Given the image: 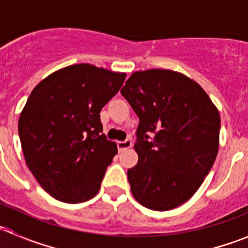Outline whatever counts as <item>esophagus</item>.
I'll return each instance as SVG.
<instances>
[{
  "label": "esophagus",
  "instance_id": "esophagus-1",
  "mask_svg": "<svg viewBox=\"0 0 248 248\" xmlns=\"http://www.w3.org/2000/svg\"><path fill=\"white\" fill-rule=\"evenodd\" d=\"M132 146V141L131 140H124V141H117V150L119 152H122L124 150L129 149Z\"/></svg>",
  "mask_w": 248,
  "mask_h": 248
}]
</instances>
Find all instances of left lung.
Instances as JSON below:
<instances>
[{
	"label": "left lung",
	"mask_w": 248,
	"mask_h": 248,
	"mask_svg": "<svg viewBox=\"0 0 248 248\" xmlns=\"http://www.w3.org/2000/svg\"><path fill=\"white\" fill-rule=\"evenodd\" d=\"M121 93L139 117L138 163L127 171L132 194L147 209H175L192 198L214 166L218 109L198 82L170 69L134 72Z\"/></svg>",
	"instance_id": "left-lung-1"
}]
</instances>
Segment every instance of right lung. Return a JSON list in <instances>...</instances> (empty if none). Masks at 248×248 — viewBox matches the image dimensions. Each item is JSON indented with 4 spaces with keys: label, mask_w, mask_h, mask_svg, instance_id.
I'll use <instances>...</instances> for the list:
<instances>
[{
    "label": "right lung",
    "mask_w": 248,
    "mask_h": 248,
    "mask_svg": "<svg viewBox=\"0 0 248 248\" xmlns=\"http://www.w3.org/2000/svg\"><path fill=\"white\" fill-rule=\"evenodd\" d=\"M126 73L79 63L44 78L19 116L21 149L37 182L60 202L93 198L117 154L102 134V108L119 92Z\"/></svg>",
    "instance_id": "right-lung-1"
}]
</instances>
